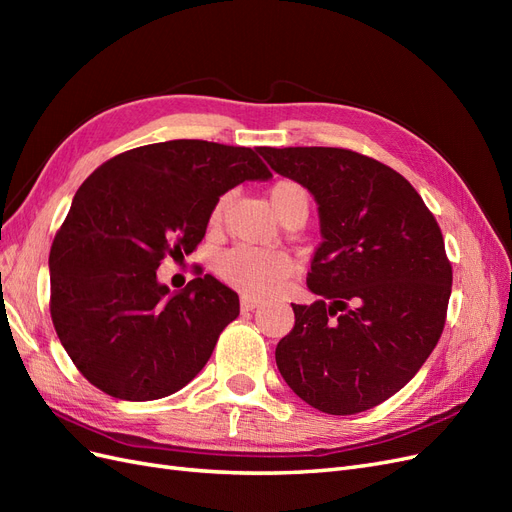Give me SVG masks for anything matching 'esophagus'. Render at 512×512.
<instances>
[{
	"label": "esophagus",
	"instance_id": "esophagus-1",
	"mask_svg": "<svg viewBox=\"0 0 512 512\" xmlns=\"http://www.w3.org/2000/svg\"><path fill=\"white\" fill-rule=\"evenodd\" d=\"M256 307H260V301L254 299V297H241V312H254Z\"/></svg>",
	"mask_w": 512,
	"mask_h": 512
}]
</instances>
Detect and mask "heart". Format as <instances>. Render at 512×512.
<instances>
[{"label": "heart", "instance_id": "heart-1", "mask_svg": "<svg viewBox=\"0 0 512 512\" xmlns=\"http://www.w3.org/2000/svg\"><path fill=\"white\" fill-rule=\"evenodd\" d=\"M269 200L280 220L290 209L299 207L307 211L309 205V196L303 185L288 179H282L273 185L269 190ZM224 209L226 196L215 200V205L209 213L211 226H218L222 222ZM215 271H218L222 282L243 292L245 297H269V294L284 286V282L294 271V265L284 252L262 250V247L250 245H235L218 256V260H215Z\"/></svg>", "mask_w": 512, "mask_h": 512}]
</instances>
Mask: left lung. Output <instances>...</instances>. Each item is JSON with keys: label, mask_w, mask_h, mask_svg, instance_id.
Here are the masks:
<instances>
[{"label": "left lung", "mask_w": 512, "mask_h": 512, "mask_svg": "<svg viewBox=\"0 0 512 512\" xmlns=\"http://www.w3.org/2000/svg\"><path fill=\"white\" fill-rule=\"evenodd\" d=\"M277 175L314 196L322 243L312 305L275 348L290 389L327 414L382 404L414 378L444 329L453 269L440 226L410 181L337 147H260Z\"/></svg>", "instance_id": "1"}]
</instances>
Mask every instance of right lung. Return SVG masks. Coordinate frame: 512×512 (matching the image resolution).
Masks as SVG:
<instances>
[{
    "mask_svg": "<svg viewBox=\"0 0 512 512\" xmlns=\"http://www.w3.org/2000/svg\"><path fill=\"white\" fill-rule=\"evenodd\" d=\"M258 149L185 138L136 147L76 190L51 245V318L76 369L106 395L177 393L239 316L237 292L213 275L170 292L156 271L196 250L222 194L273 177Z\"/></svg>",
    "mask_w": 512,
    "mask_h": 512,
    "instance_id": "add662e5",
    "label": "right lung"
}]
</instances>
